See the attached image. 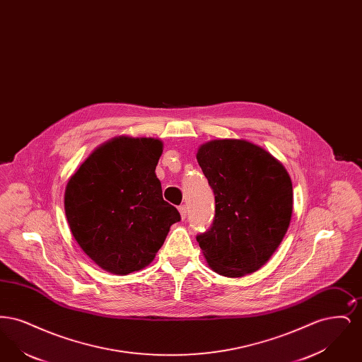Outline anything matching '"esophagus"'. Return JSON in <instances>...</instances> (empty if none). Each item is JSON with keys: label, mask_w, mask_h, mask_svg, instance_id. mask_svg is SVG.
I'll return each mask as SVG.
<instances>
[{"label": "esophagus", "mask_w": 362, "mask_h": 362, "mask_svg": "<svg viewBox=\"0 0 362 362\" xmlns=\"http://www.w3.org/2000/svg\"><path fill=\"white\" fill-rule=\"evenodd\" d=\"M177 209H179V213H180L182 220H185V218L187 217V207L185 206V205H182V206H179Z\"/></svg>", "instance_id": "obj_1"}]
</instances>
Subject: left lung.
<instances>
[{
    "label": "left lung",
    "instance_id": "left-lung-1",
    "mask_svg": "<svg viewBox=\"0 0 362 362\" xmlns=\"http://www.w3.org/2000/svg\"><path fill=\"white\" fill-rule=\"evenodd\" d=\"M197 160L216 197L210 230L197 236L209 267L239 278L258 272L292 220V179L282 163L247 139L202 144Z\"/></svg>",
    "mask_w": 362,
    "mask_h": 362
}]
</instances>
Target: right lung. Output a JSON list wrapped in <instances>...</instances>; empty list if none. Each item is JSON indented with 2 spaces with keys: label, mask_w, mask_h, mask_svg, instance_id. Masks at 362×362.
<instances>
[{
  "label": "right lung",
  "mask_w": 362,
  "mask_h": 362,
  "mask_svg": "<svg viewBox=\"0 0 362 362\" xmlns=\"http://www.w3.org/2000/svg\"><path fill=\"white\" fill-rule=\"evenodd\" d=\"M163 148L158 138H111L66 183L64 206L71 235L107 273L126 276L149 266L171 225L180 221L156 176Z\"/></svg>",
  "instance_id": "obj_1"
}]
</instances>
